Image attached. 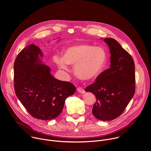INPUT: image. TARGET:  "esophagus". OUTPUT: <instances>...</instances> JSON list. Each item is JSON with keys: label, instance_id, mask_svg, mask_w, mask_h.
Returning <instances> with one entry per match:
<instances>
[{"label": "esophagus", "instance_id": "esophagus-1", "mask_svg": "<svg viewBox=\"0 0 151 151\" xmlns=\"http://www.w3.org/2000/svg\"><path fill=\"white\" fill-rule=\"evenodd\" d=\"M77 91L78 92V93H85V90L82 88H81V87H78V88H77Z\"/></svg>", "mask_w": 151, "mask_h": 151}]
</instances>
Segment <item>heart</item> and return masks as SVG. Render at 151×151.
I'll use <instances>...</instances> for the list:
<instances>
[{
    "instance_id": "heart-1",
    "label": "heart",
    "mask_w": 151,
    "mask_h": 151,
    "mask_svg": "<svg viewBox=\"0 0 151 151\" xmlns=\"http://www.w3.org/2000/svg\"><path fill=\"white\" fill-rule=\"evenodd\" d=\"M107 60L104 50L88 44H78L67 47L63 57L55 55L54 61L61 69L68 70V64L74 65L75 75L81 79L91 81L102 72Z\"/></svg>"
}]
</instances>
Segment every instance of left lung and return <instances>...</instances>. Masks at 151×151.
I'll return each instance as SVG.
<instances>
[{"instance_id": "left-lung-1", "label": "left lung", "mask_w": 151, "mask_h": 151, "mask_svg": "<svg viewBox=\"0 0 151 151\" xmlns=\"http://www.w3.org/2000/svg\"><path fill=\"white\" fill-rule=\"evenodd\" d=\"M111 52V68L85 88L96 98L92 114L98 119L111 121L119 116L135 92V66L132 57L114 39L105 38Z\"/></svg>"}]
</instances>
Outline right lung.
<instances>
[{
    "label": "right lung",
    "instance_id": "right-lung-1",
    "mask_svg": "<svg viewBox=\"0 0 151 151\" xmlns=\"http://www.w3.org/2000/svg\"><path fill=\"white\" fill-rule=\"evenodd\" d=\"M39 47L31 44L21 50L14 64V89L17 97L34 118L51 120L62 112L66 99L76 87L69 82L55 79L51 69L42 64Z\"/></svg>",
    "mask_w": 151,
    "mask_h": 151
}]
</instances>
